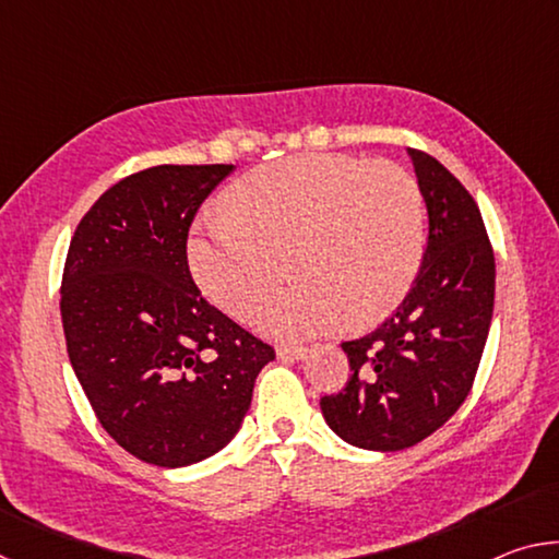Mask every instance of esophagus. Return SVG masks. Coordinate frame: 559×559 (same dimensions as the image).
Returning a JSON list of instances; mask_svg holds the SVG:
<instances>
[{
  "label": "esophagus",
  "instance_id": "34e87169",
  "mask_svg": "<svg viewBox=\"0 0 559 559\" xmlns=\"http://www.w3.org/2000/svg\"><path fill=\"white\" fill-rule=\"evenodd\" d=\"M276 355L281 359H302V357L308 355V349L300 347V345H278L276 347Z\"/></svg>",
  "mask_w": 559,
  "mask_h": 559
}]
</instances>
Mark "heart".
<instances>
[{
  "mask_svg": "<svg viewBox=\"0 0 559 559\" xmlns=\"http://www.w3.org/2000/svg\"><path fill=\"white\" fill-rule=\"evenodd\" d=\"M202 214L189 266L216 306L246 318L288 269L298 281L257 310L283 337L380 323L409 293L424 259L427 212L412 173L394 163L308 153L257 167Z\"/></svg>",
  "mask_w": 559,
  "mask_h": 559,
  "instance_id": "1",
  "label": "heart"
}]
</instances>
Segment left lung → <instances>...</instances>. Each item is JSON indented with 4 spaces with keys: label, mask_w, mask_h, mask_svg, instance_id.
<instances>
[{
    "label": "left lung",
    "mask_w": 559,
    "mask_h": 559,
    "mask_svg": "<svg viewBox=\"0 0 559 559\" xmlns=\"http://www.w3.org/2000/svg\"><path fill=\"white\" fill-rule=\"evenodd\" d=\"M429 214L412 290L384 323L343 343L349 380L320 400L340 439L370 451L409 449L466 400L496 298V259L468 189L437 157L409 150Z\"/></svg>",
    "instance_id": "obj_1"
}]
</instances>
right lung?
Returning <instances> with one entry per match:
<instances>
[{"label":"right lung","instance_id":"right-lung-1","mask_svg":"<svg viewBox=\"0 0 559 559\" xmlns=\"http://www.w3.org/2000/svg\"><path fill=\"white\" fill-rule=\"evenodd\" d=\"M234 165H157L98 197L61 281L75 377L100 427L132 456L179 468L239 431L276 353L202 298L187 263L197 210Z\"/></svg>","mask_w":559,"mask_h":559}]
</instances>
